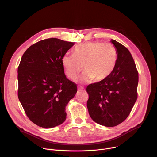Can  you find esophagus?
I'll return each mask as SVG.
<instances>
[{
  "instance_id": "34e87169",
  "label": "esophagus",
  "mask_w": 157,
  "mask_h": 157,
  "mask_svg": "<svg viewBox=\"0 0 157 157\" xmlns=\"http://www.w3.org/2000/svg\"><path fill=\"white\" fill-rule=\"evenodd\" d=\"M78 91H83V90H85V88L83 86H78Z\"/></svg>"
}]
</instances>
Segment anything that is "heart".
Instances as JSON below:
<instances>
[{
	"label": "heart",
	"mask_w": 157,
	"mask_h": 157,
	"mask_svg": "<svg viewBox=\"0 0 157 157\" xmlns=\"http://www.w3.org/2000/svg\"><path fill=\"white\" fill-rule=\"evenodd\" d=\"M117 60V51L109 43L89 42L76 46L73 55L65 54L62 64L65 74L75 80L82 68L85 70L80 78L81 82H90L94 78L101 81L108 77L113 71Z\"/></svg>",
	"instance_id": "b5f03b06"
}]
</instances>
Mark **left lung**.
<instances>
[{"label":"left lung","mask_w":157,"mask_h":157,"mask_svg":"<svg viewBox=\"0 0 157 157\" xmlns=\"http://www.w3.org/2000/svg\"><path fill=\"white\" fill-rule=\"evenodd\" d=\"M117 60L110 75L88 85L87 108L91 118L105 127L117 126L128 117L137 98L138 71L128 49L111 40Z\"/></svg>","instance_id":"obj_1"}]
</instances>
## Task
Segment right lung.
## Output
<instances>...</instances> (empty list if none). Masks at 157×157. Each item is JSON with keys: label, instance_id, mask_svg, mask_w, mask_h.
Returning a JSON list of instances; mask_svg holds the SVG:
<instances>
[{"label": "right lung", "instance_id": "right-lung-1", "mask_svg": "<svg viewBox=\"0 0 157 157\" xmlns=\"http://www.w3.org/2000/svg\"><path fill=\"white\" fill-rule=\"evenodd\" d=\"M74 43L46 39L30 46L18 68V96L27 116L39 127L61 125L65 108L77 92V85L66 78L62 58Z\"/></svg>", "mask_w": 157, "mask_h": 157}]
</instances>
